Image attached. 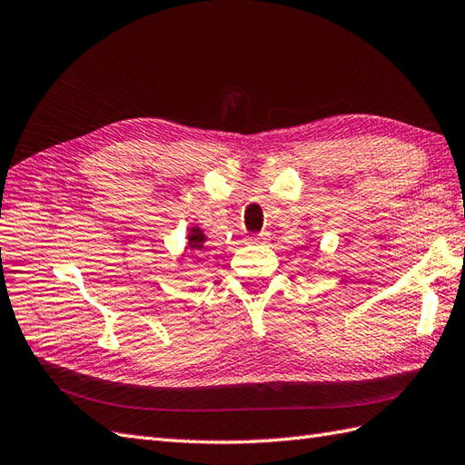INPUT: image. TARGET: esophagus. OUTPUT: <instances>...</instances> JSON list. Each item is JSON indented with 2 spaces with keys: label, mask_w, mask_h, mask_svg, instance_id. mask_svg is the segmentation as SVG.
Segmentation results:
<instances>
[{
  "label": "esophagus",
  "mask_w": 465,
  "mask_h": 465,
  "mask_svg": "<svg viewBox=\"0 0 465 465\" xmlns=\"http://www.w3.org/2000/svg\"><path fill=\"white\" fill-rule=\"evenodd\" d=\"M247 242H250V243H265L267 242V233H255Z\"/></svg>",
  "instance_id": "obj_1"
}]
</instances>
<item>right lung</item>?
<instances>
[{
    "label": "right lung",
    "mask_w": 465,
    "mask_h": 465,
    "mask_svg": "<svg viewBox=\"0 0 465 465\" xmlns=\"http://www.w3.org/2000/svg\"><path fill=\"white\" fill-rule=\"evenodd\" d=\"M186 240H188L186 242V250L188 252H192V253L208 252V247H210V245H206L208 237H206V233H203V230L200 228V225H192V228L188 230Z\"/></svg>",
    "instance_id": "obj_1"
}]
</instances>
